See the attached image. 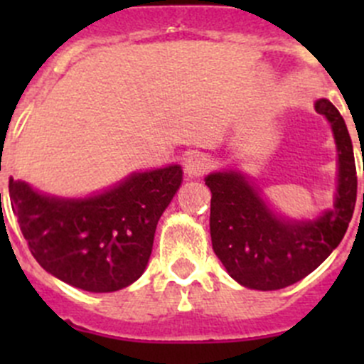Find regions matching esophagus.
<instances>
[{"label": "esophagus", "mask_w": 364, "mask_h": 364, "mask_svg": "<svg viewBox=\"0 0 364 364\" xmlns=\"http://www.w3.org/2000/svg\"><path fill=\"white\" fill-rule=\"evenodd\" d=\"M209 167H211V160H209L208 155H203V153L190 155L185 161V171L190 178H199V176H204Z\"/></svg>", "instance_id": "obj_1"}]
</instances>
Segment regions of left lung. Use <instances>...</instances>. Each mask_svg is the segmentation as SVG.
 I'll return each instance as SVG.
<instances>
[{
	"label": "left lung",
	"instance_id": "1",
	"mask_svg": "<svg viewBox=\"0 0 364 364\" xmlns=\"http://www.w3.org/2000/svg\"><path fill=\"white\" fill-rule=\"evenodd\" d=\"M315 111L328 117L338 148V193L335 209L314 222H285L259 197L237 172H216L205 178L211 190L213 250L227 273L257 291H277L303 280L317 269L343 240L358 197L354 149L338 109L326 98ZM364 200V193H363Z\"/></svg>",
	"mask_w": 364,
	"mask_h": 364
}]
</instances>
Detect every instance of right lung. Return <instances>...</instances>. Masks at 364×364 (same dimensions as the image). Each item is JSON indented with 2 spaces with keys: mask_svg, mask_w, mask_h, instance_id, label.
I'll list each match as a JSON object with an SVG mask.
<instances>
[{
  "mask_svg": "<svg viewBox=\"0 0 364 364\" xmlns=\"http://www.w3.org/2000/svg\"><path fill=\"white\" fill-rule=\"evenodd\" d=\"M181 179V167L168 165L68 200L10 178L9 193L29 252L47 273L82 291L114 292L144 273L156 223Z\"/></svg>",
  "mask_w": 364,
  "mask_h": 364,
  "instance_id": "add662e5",
  "label": "right lung"
}]
</instances>
